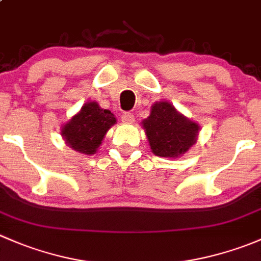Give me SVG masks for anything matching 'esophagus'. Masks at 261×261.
<instances>
[{"label": "esophagus", "instance_id": "1", "mask_svg": "<svg viewBox=\"0 0 261 261\" xmlns=\"http://www.w3.org/2000/svg\"><path fill=\"white\" fill-rule=\"evenodd\" d=\"M121 120L125 123H134L135 122V116L133 114H128V112H125V114L121 116Z\"/></svg>", "mask_w": 261, "mask_h": 261}]
</instances>
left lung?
I'll return each mask as SVG.
<instances>
[{"instance_id":"8db88e82","label":"left lung","mask_w":261,"mask_h":261,"mask_svg":"<svg viewBox=\"0 0 261 261\" xmlns=\"http://www.w3.org/2000/svg\"><path fill=\"white\" fill-rule=\"evenodd\" d=\"M152 154L179 158L197 143L199 125L168 101L154 102L149 117L141 122Z\"/></svg>"}]
</instances>
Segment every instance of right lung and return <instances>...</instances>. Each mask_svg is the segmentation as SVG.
I'll use <instances>...</instances> for the list:
<instances>
[{"label": "right lung", "instance_id": "obj_1", "mask_svg": "<svg viewBox=\"0 0 261 261\" xmlns=\"http://www.w3.org/2000/svg\"><path fill=\"white\" fill-rule=\"evenodd\" d=\"M116 122L117 120L111 111L101 109L96 101H89L62 126L60 134L73 150L80 154L93 155Z\"/></svg>", "mask_w": 261, "mask_h": 261}]
</instances>
